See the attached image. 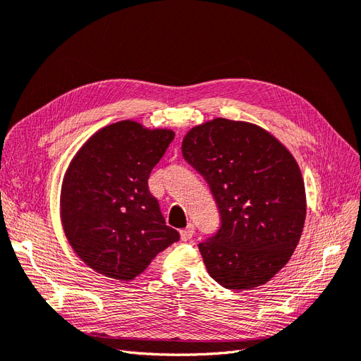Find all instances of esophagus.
Instances as JSON below:
<instances>
[{
	"mask_svg": "<svg viewBox=\"0 0 361 361\" xmlns=\"http://www.w3.org/2000/svg\"><path fill=\"white\" fill-rule=\"evenodd\" d=\"M192 235H194V226L192 224H188L187 227L182 228V231H180V239H182L183 243L190 241V239L192 238Z\"/></svg>",
	"mask_w": 361,
	"mask_h": 361,
	"instance_id": "obj_1",
	"label": "esophagus"
}]
</instances>
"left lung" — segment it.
<instances>
[{
    "mask_svg": "<svg viewBox=\"0 0 361 361\" xmlns=\"http://www.w3.org/2000/svg\"><path fill=\"white\" fill-rule=\"evenodd\" d=\"M182 155L220 211V228L199 244L209 276L233 290L265 285L288 264L304 227L297 161L265 129L221 117L192 128Z\"/></svg>",
    "mask_w": 361,
    "mask_h": 361,
    "instance_id": "left-lung-1",
    "label": "left lung"
}]
</instances>
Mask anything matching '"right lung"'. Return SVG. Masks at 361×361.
<instances>
[{"instance_id":"obj_1","label":"right lung","mask_w":361,"mask_h":361,"mask_svg":"<svg viewBox=\"0 0 361 361\" xmlns=\"http://www.w3.org/2000/svg\"><path fill=\"white\" fill-rule=\"evenodd\" d=\"M173 138L170 129L150 130L123 120L96 133L71 162L61 188V223L75 253L94 271L133 280L179 241L147 185Z\"/></svg>"}]
</instances>
